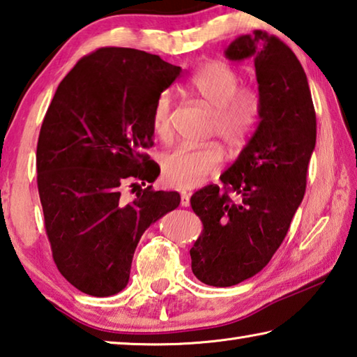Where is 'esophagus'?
Returning <instances> with one entry per match:
<instances>
[{
  "mask_svg": "<svg viewBox=\"0 0 357 357\" xmlns=\"http://www.w3.org/2000/svg\"><path fill=\"white\" fill-rule=\"evenodd\" d=\"M189 204H190V193L181 192V206L187 207Z\"/></svg>",
  "mask_w": 357,
  "mask_h": 357,
  "instance_id": "esophagus-1",
  "label": "esophagus"
}]
</instances>
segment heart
<instances>
[{"label": "heart", "instance_id": "b5f03b06", "mask_svg": "<svg viewBox=\"0 0 357 357\" xmlns=\"http://www.w3.org/2000/svg\"><path fill=\"white\" fill-rule=\"evenodd\" d=\"M238 86L241 71L218 59L201 63L189 79L192 92L215 109L213 132L232 148H241L248 142L261 119L259 93L251 87ZM153 129L162 142L172 139V95L168 92H162L154 102ZM225 156V148L220 142L178 146L162 156V174L168 184L187 189L217 173Z\"/></svg>", "mask_w": 357, "mask_h": 357}]
</instances>
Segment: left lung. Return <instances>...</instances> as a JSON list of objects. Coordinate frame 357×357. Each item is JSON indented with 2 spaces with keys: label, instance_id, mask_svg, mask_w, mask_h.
<instances>
[{
  "label": "left lung",
  "instance_id": "obj_1",
  "mask_svg": "<svg viewBox=\"0 0 357 357\" xmlns=\"http://www.w3.org/2000/svg\"><path fill=\"white\" fill-rule=\"evenodd\" d=\"M231 61H255L261 119L237 160L220 179L190 198L203 231L190 250L201 282L229 287L270 262L306 190L317 139L307 77L281 38L256 29L226 50ZM234 195L235 198L230 197Z\"/></svg>",
  "mask_w": 357,
  "mask_h": 357
}]
</instances>
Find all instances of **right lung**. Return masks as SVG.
<instances>
[{"label": "right lung", "instance_id": "obj_1", "mask_svg": "<svg viewBox=\"0 0 357 357\" xmlns=\"http://www.w3.org/2000/svg\"><path fill=\"white\" fill-rule=\"evenodd\" d=\"M181 67L134 48L84 56L61 81L37 142V187L57 270L77 290L111 296L126 287L151 223L176 209L178 192L154 190L159 165L153 107ZM129 183L132 202L121 197Z\"/></svg>", "mask_w": 357, "mask_h": 357}]
</instances>
